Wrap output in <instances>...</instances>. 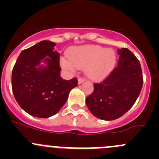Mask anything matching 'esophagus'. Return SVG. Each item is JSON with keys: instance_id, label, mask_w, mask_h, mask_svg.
<instances>
[{"instance_id": "1", "label": "esophagus", "mask_w": 159, "mask_h": 159, "mask_svg": "<svg viewBox=\"0 0 159 159\" xmlns=\"http://www.w3.org/2000/svg\"><path fill=\"white\" fill-rule=\"evenodd\" d=\"M84 80H85V79H84V78H81V77H78V84H82V83L84 81Z\"/></svg>"}]
</instances>
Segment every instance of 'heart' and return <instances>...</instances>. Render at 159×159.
Instances as JSON below:
<instances>
[{
    "label": "heart",
    "instance_id": "1",
    "mask_svg": "<svg viewBox=\"0 0 159 159\" xmlns=\"http://www.w3.org/2000/svg\"><path fill=\"white\" fill-rule=\"evenodd\" d=\"M68 58L62 59L61 65L66 69L85 68L89 78L99 81L106 78L115 68L117 61L115 51L99 45L86 44L73 48L68 53Z\"/></svg>",
    "mask_w": 159,
    "mask_h": 159
}]
</instances>
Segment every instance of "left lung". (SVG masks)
I'll return each mask as SVG.
<instances>
[{
    "mask_svg": "<svg viewBox=\"0 0 159 159\" xmlns=\"http://www.w3.org/2000/svg\"><path fill=\"white\" fill-rule=\"evenodd\" d=\"M118 66L102 82L94 83L86 105L94 116L111 121L122 116L137 100L143 76L137 57L128 48L118 49Z\"/></svg>",
    "mask_w": 159,
    "mask_h": 159,
    "instance_id": "8db88e82",
    "label": "left lung"
}]
</instances>
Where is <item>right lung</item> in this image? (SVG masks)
<instances>
[{
    "label": "right lung",
    "mask_w": 159,
    "mask_h": 159,
    "mask_svg": "<svg viewBox=\"0 0 159 159\" xmlns=\"http://www.w3.org/2000/svg\"><path fill=\"white\" fill-rule=\"evenodd\" d=\"M56 44L42 41L21 51L11 76L12 91L20 108L37 118L53 116L63 107L70 91L78 85L74 78L64 80ZM44 62L46 66L41 65Z\"/></svg>",
    "instance_id": "obj_1"
}]
</instances>
